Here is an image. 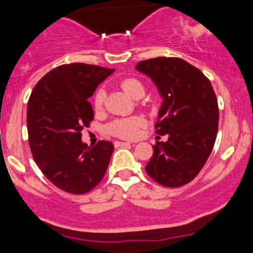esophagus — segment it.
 Instances as JSON below:
<instances>
[{
    "label": "esophagus",
    "instance_id": "34e87169",
    "mask_svg": "<svg viewBox=\"0 0 253 253\" xmlns=\"http://www.w3.org/2000/svg\"><path fill=\"white\" fill-rule=\"evenodd\" d=\"M114 144H115V147H122V145H129V143L128 142H121V141H115L114 142Z\"/></svg>",
    "mask_w": 253,
    "mask_h": 253
}]
</instances>
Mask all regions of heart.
I'll use <instances>...</instances> for the list:
<instances>
[{
	"instance_id": "heart-1",
	"label": "heart",
	"mask_w": 253,
	"mask_h": 253,
	"mask_svg": "<svg viewBox=\"0 0 253 253\" xmlns=\"http://www.w3.org/2000/svg\"><path fill=\"white\" fill-rule=\"evenodd\" d=\"M121 88L126 91L132 98L139 99L144 95L145 86L141 79L136 77H127L122 79L120 83ZM105 89L103 86L96 89L93 96V106L95 111H101L105 103ZM144 126V120L141 116H129L116 119L108 125L106 129L112 136L119 137L122 139H133L137 138L141 133L142 127Z\"/></svg>"
}]
</instances>
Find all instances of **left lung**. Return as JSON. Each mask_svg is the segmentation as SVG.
<instances>
[{"instance_id":"8db88e82","label":"left lung","mask_w":253,"mask_h":253,"mask_svg":"<svg viewBox=\"0 0 253 253\" xmlns=\"http://www.w3.org/2000/svg\"><path fill=\"white\" fill-rule=\"evenodd\" d=\"M162 94L155 132L167 142L153 145L147 174L159 185L180 187L196 177L208 160L216 133L219 109L209 79L178 57H155L138 62Z\"/></svg>"}]
</instances>
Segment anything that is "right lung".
<instances>
[{
	"mask_svg": "<svg viewBox=\"0 0 253 253\" xmlns=\"http://www.w3.org/2000/svg\"><path fill=\"white\" fill-rule=\"evenodd\" d=\"M112 68L70 63L53 68L33 89L27 126L35 163L56 187L72 195L93 190L105 176L114 144L82 142L94 111L88 99Z\"/></svg>",
	"mask_w": 253,
	"mask_h": 253,
	"instance_id": "right-lung-1",
	"label": "right lung"
}]
</instances>
